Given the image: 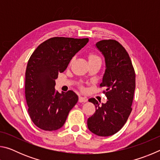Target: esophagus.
I'll return each mask as SVG.
<instances>
[{
	"label": "esophagus",
	"instance_id": "obj_1",
	"mask_svg": "<svg viewBox=\"0 0 160 160\" xmlns=\"http://www.w3.org/2000/svg\"><path fill=\"white\" fill-rule=\"evenodd\" d=\"M88 101V98L85 97H82V96H80L79 97V102H86Z\"/></svg>",
	"mask_w": 160,
	"mask_h": 160
}]
</instances>
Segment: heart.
I'll return each instance as SVG.
<instances>
[{
    "label": "heart",
    "instance_id": "heart-1",
    "mask_svg": "<svg viewBox=\"0 0 160 160\" xmlns=\"http://www.w3.org/2000/svg\"><path fill=\"white\" fill-rule=\"evenodd\" d=\"M89 61H94V60H100V58L98 57V56L94 55V54L91 53L89 55Z\"/></svg>",
    "mask_w": 160,
    "mask_h": 160
}]
</instances>
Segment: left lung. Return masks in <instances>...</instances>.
<instances>
[{
    "instance_id": "obj_1",
    "label": "left lung",
    "mask_w": 160,
    "mask_h": 160,
    "mask_svg": "<svg viewBox=\"0 0 160 160\" xmlns=\"http://www.w3.org/2000/svg\"><path fill=\"white\" fill-rule=\"evenodd\" d=\"M105 58L106 70L100 87H104L107 98L99 105L94 98L89 99L96 112L88 119V127L99 136H110L122 128L132 111L135 88V73L131 58L124 47L113 39L96 44Z\"/></svg>"
}]
</instances>
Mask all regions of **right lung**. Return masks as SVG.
Returning a JSON list of instances; mask_svg holds the SVG:
<instances>
[{"instance_id": "1", "label": "right lung", "mask_w": 160, "mask_h": 160, "mask_svg": "<svg viewBox=\"0 0 160 160\" xmlns=\"http://www.w3.org/2000/svg\"><path fill=\"white\" fill-rule=\"evenodd\" d=\"M88 42V38L53 37L32 54L25 72V97L29 115L38 128L48 131L61 128L76 104L77 94L72 90L56 91L55 80Z\"/></svg>"}]
</instances>
